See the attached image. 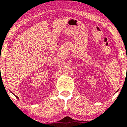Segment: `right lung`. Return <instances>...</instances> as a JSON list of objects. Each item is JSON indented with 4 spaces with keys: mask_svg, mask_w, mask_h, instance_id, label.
<instances>
[{
    "mask_svg": "<svg viewBox=\"0 0 127 127\" xmlns=\"http://www.w3.org/2000/svg\"><path fill=\"white\" fill-rule=\"evenodd\" d=\"M12 94H13V93H12ZM14 94V95H15V97H17V98H18V99H19V98H18V97H17V95H15V94Z\"/></svg>",
    "mask_w": 127,
    "mask_h": 127,
    "instance_id": "right-lung-1",
    "label": "right lung"
}]
</instances>
